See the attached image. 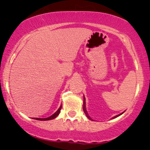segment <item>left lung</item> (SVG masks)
Instances as JSON below:
<instances>
[{"mask_svg":"<svg viewBox=\"0 0 150 150\" xmlns=\"http://www.w3.org/2000/svg\"><path fill=\"white\" fill-rule=\"evenodd\" d=\"M83 110H84V112H85V113L86 115H87V117L89 118V120H91V119L90 118L89 115H88V113H87V110H86V107H85V97H84V100H83ZM122 114H123V112H122V113L120 114V115H116L115 117H112V119H113V118H115V117H117L118 116L121 115H122Z\"/></svg>","mask_w":150,"mask_h":150,"instance_id":"1","label":"left lung"}]
</instances>
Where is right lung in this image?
Wrapping results in <instances>:
<instances>
[{"mask_svg": "<svg viewBox=\"0 0 150 150\" xmlns=\"http://www.w3.org/2000/svg\"><path fill=\"white\" fill-rule=\"evenodd\" d=\"M61 107H62V106H61L60 107H59V109L57 110V111L55 112L52 115L49 117H47V118H33V119H34V120H40V121H47V120H53V119H54L55 117H57L58 116V115L59 114V112H60V111H61Z\"/></svg>", "mask_w": 150, "mask_h": 150, "instance_id": "1", "label": "right lung"}]
</instances>
